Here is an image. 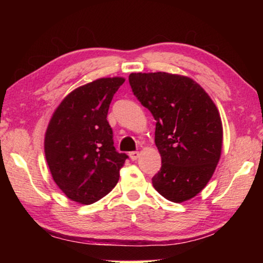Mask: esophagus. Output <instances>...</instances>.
<instances>
[{
    "label": "esophagus",
    "instance_id": "1",
    "mask_svg": "<svg viewBox=\"0 0 263 263\" xmlns=\"http://www.w3.org/2000/svg\"><path fill=\"white\" fill-rule=\"evenodd\" d=\"M129 157H130L132 160H136L140 157V153L138 152V151H133V152L129 153Z\"/></svg>",
    "mask_w": 263,
    "mask_h": 263
}]
</instances>
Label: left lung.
<instances>
[{"label":"left lung","mask_w":263,"mask_h":263,"mask_svg":"<svg viewBox=\"0 0 263 263\" xmlns=\"http://www.w3.org/2000/svg\"><path fill=\"white\" fill-rule=\"evenodd\" d=\"M132 91L156 120L161 167L154 189L172 202L192 199L210 181L220 158L219 111L199 84L168 73H132Z\"/></svg>","instance_id":"1"}]
</instances>
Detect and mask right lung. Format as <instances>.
<instances>
[{
  "label": "right lung",
  "mask_w": 263,
  "mask_h": 263,
  "mask_svg": "<svg viewBox=\"0 0 263 263\" xmlns=\"http://www.w3.org/2000/svg\"><path fill=\"white\" fill-rule=\"evenodd\" d=\"M122 78H103L81 86L60 104L45 134V158L53 181L67 197L91 204L117 184L128 156L114 146L107 122Z\"/></svg>",
  "instance_id": "right-lung-1"
}]
</instances>
